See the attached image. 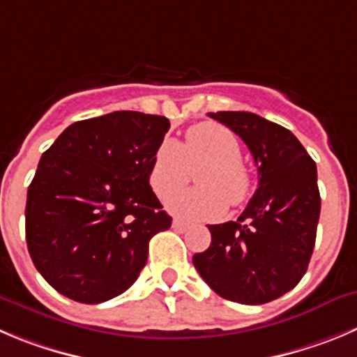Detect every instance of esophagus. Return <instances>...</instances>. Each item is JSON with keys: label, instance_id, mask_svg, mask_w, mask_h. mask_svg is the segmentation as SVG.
Returning <instances> with one entry per match:
<instances>
[{"label": "esophagus", "instance_id": "1", "mask_svg": "<svg viewBox=\"0 0 357 357\" xmlns=\"http://www.w3.org/2000/svg\"><path fill=\"white\" fill-rule=\"evenodd\" d=\"M172 229L178 232H186L190 229V224H186V222H183V220L179 218H174L172 220Z\"/></svg>", "mask_w": 357, "mask_h": 357}]
</instances>
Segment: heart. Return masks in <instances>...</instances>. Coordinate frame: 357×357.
<instances>
[{
    "label": "heart",
    "instance_id": "1",
    "mask_svg": "<svg viewBox=\"0 0 357 357\" xmlns=\"http://www.w3.org/2000/svg\"><path fill=\"white\" fill-rule=\"evenodd\" d=\"M241 156V144L231 130L218 123H199L186 132L183 144L167 139L158 146L149 185L160 199H167L188 183L190 169L204 165L197 174L201 188L174 195L167 208L186 220L218 218L229 204H243L252 190Z\"/></svg>",
    "mask_w": 357,
    "mask_h": 357
}]
</instances>
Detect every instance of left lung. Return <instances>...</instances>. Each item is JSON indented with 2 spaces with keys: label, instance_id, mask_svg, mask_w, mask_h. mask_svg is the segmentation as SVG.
<instances>
[{
  "label": "left lung",
  "instance_id": "8db88e82",
  "mask_svg": "<svg viewBox=\"0 0 357 357\" xmlns=\"http://www.w3.org/2000/svg\"><path fill=\"white\" fill-rule=\"evenodd\" d=\"M254 156L259 188L236 222L208 225L211 245L194 266L218 296L264 305L299 284L321 215L317 165L291 130L254 112H209Z\"/></svg>",
  "mask_w": 357,
  "mask_h": 357
}]
</instances>
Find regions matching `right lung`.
<instances>
[{
	"label": "right lung",
	"mask_w": 357,
	"mask_h": 357,
	"mask_svg": "<svg viewBox=\"0 0 357 357\" xmlns=\"http://www.w3.org/2000/svg\"><path fill=\"white\" fill-rule=\"evenodd\" d=\"M165 116L116 111L70 125L43 153L28 188L26 243L59 294L96 305L123 294L172 218L149 186Z\"/></svg>",
	"instance_id": "add662e5"
}]
</instances>
